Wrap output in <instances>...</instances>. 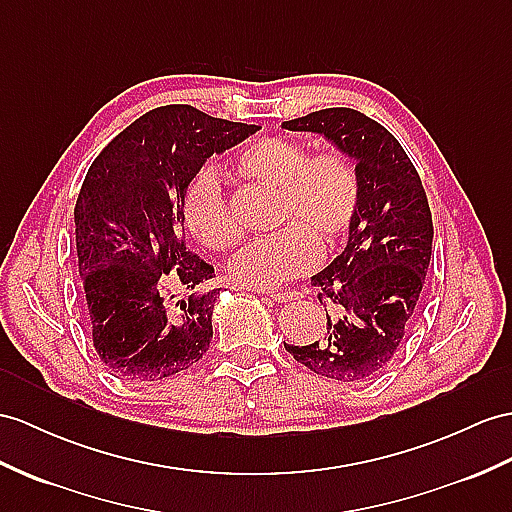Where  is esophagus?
I'll return each instance as SVG.
<instances>
[{"label": "esophagus", "mask_w": 512, "mask_h": 512, "mask_svg": "<svg viewBox=\"0 0 512 512\" xmlns=\"http://www.w3.org/2000/svg\"><path fill=\"white\" fill-rule=\"evenodd\" d=\"M258 293H265L267 297H271L273 302H278V304L293 302V299H297V297H299V293H297V291H263V289H260Z\"/></svg>", "instance_id": "34e87169"}]
</instances>
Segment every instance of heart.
I'll return each mask as SVG.
<instances>
[{
    "label": "heart",
    "instance_id": "obj_1",
    "mask_svg": "<svg viewBox=\"0 0 512 512\" xmlns=\"http://www.w3.org/2000/svg\"><path fill=\"white\" fill-rule=\"evenodd\" d=\"M247 180L278 189L276 223L282 230L247 241L228 263V276L243 289H271L310 271L319 252L339 249L360 208L358 171L339 152L310 156L286 136H260L234 156ZM182 215L195 239L210 249H228L239 239L226 191L215 167H202L182 195Z\"/></svg>",
    "mask_w": 512,
    "mask_h": 512
}]
</instances>
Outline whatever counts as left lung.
I'll return each mask as SVG.
<instances>
[{"mask_svg": "<svg viewBox=\"0 0 512 512\" xmlns=\"http://www.w3.org/2000/svg\"><path fill=\"white\" fill-rule=\"evenodd\" d=\"M282 128L323 134L356 160L360 178L350 239L313 276L326 332L310 345L284 347L317 376L363 382L395 356L419 302L434 236L428 197L400 141L363 112L326 108Z\"/></svg>", "mask_w": 512, "mask_h": 512, "instance_id": "1", "label": "left lung"}]
</instances>
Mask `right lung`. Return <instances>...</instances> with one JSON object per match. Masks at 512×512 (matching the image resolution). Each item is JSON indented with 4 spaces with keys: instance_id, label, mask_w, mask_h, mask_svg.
Listing matches in <instances>:
<instances>
[{
    "instance_id": "obj_1",
    "label": "right lung",
    "mask_w": 512,
    "mask_h": 512,
    "mask_svg": "<svg viewBox=\"0 0 512 512\" xmlns=\"http://www.w3.org/2000/svg\"><path fill=\"white\" fill-rule=\"evenodd\" d=\"M258 126L186 104L160 106L117 134L86 171L76 245L93 347L121 380H162L193 367L213 339L217 289L173 304L169 278L195 291L213 265L184 243L182 195L206 158Z\"/></svg>"
}]
</instances>
